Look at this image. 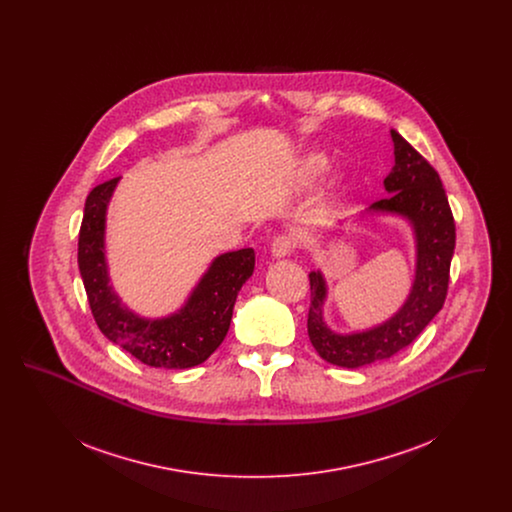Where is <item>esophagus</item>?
<instances>
[{
  "mask_svg": "<svg viewBox=\"0 0 512 512\" xmlns=\"http://www.w3.org/2000/svg\"><path fill=\"white\" fill-rule=\"evenodd\" d=\"M293 238L288 234H282V236H276L270 244V253L274 259H282L286 255H290L293 249Z\"/></svg>",
  "mask_w": 512,
  "mask_h": 512,
  "instance_id": "obj_1",
  "label": "esophagus"
}]
</instances>
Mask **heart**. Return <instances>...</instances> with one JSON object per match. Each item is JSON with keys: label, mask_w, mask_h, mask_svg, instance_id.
<instances>
[{"label": "heart", "mask_w": 512, "mask_h": 512, "mask_svg": "<svg viewBox=\"0 0 512 512\" xmlns=\"http://www.w3.org/2000/svg\"><path fill=\"white\" fill-rule=\"evenodd\" d=\"M328 167V157L320 151H311V153H305L301 155L292 167V182L297 186H305L309 184L311 180H315L320 172L324 171ZM347 178V172L343 169H334V171L328 174L326 178V184H324V190L322 194H334L336 190H340Z\"/></svg>", "instance_id": "heart-1"}]
</instances>
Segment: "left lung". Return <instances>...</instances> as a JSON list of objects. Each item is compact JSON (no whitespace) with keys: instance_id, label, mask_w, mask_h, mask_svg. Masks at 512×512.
<instances>
[{"instance_id":"8db88e82","label":"left lung","mask_w":512,"mask_h":512,"mask_svg":"<svg viewBox=\"0 0 512 512\" xmlns=\"http://www.w3.org/2000/svg\"><path fill=\"white\" fill-rule=\"evenodd\" d=\"M395 165L384 178L388 197L372 203L366 217H401L414 238V278L405 303L388 320L341 334L324 320L328 284L320 270L309 272L311 307L307 332L318 355L330 365L361 368L386 361L405 349L443 307L455 249V222L438 172L399 132L390 130ZM347 219L341 220L343 226Z\"/></svg>"}]
</instances>
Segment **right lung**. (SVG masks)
<instances>
[{
	"label": "right lung",
	"instance_id": "obj_1",
	"mask_svg": "<svg viewBox=\"0 0 512 512\" xmlns=\"http://www.w3.org/2000/svg\"><path fill=\"white\" fill-rule=\"evenodd\" d=\"M119 178L86 197L78 234V268L92 315L107 340L153 368H192L207 361L228 334L238 292L255 268L253 247L215 257L184 305L167 317L147 318L122 303L109 284L105 249L107 211Z\"/></svg>",
	"mask_w": 512,
	"mask_h": 512
}]
</instances>
